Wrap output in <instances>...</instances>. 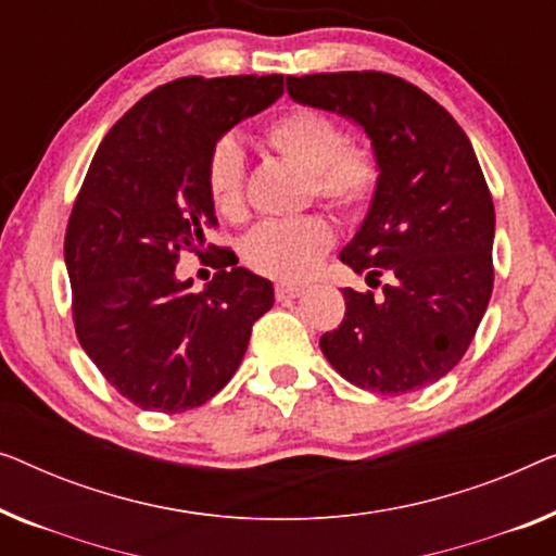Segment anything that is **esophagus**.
Wrapping results in <instances>:
<instances>
[{
  "instance_id": "obj_1",
  "label": "esophagus",
  "mask_w": 556,
  "mask_h": 556,
  "mask_svg": "<svg viewBox=\"0 0 556 556\" xmlns=\"http://www.w3.org/2000/svg\"><path fill=\"white\" fill-rule=\"evenodd\" d=\"M303 293H305L303 286H291V283L276 286V298H278V301H293V298H301Z\"/></svg>"
}]
</instances>
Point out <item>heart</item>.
I'll return each mask as SVG.
<instances>
[{
  "mask_svg": "<svg viewBox=\"0 0 556 556\" xmlns=\"http://www.w3.org/2000/svg\"><path fill=\"white\" fill-rule=\"evenodd\" d=\"M265 140L286 160L308 173L313 195L345 215L364 213L381 185L378 155L361 142H345L336 119L313 110H293L268 125ZM207 195L223 218L245 213V157L236 138L213 144L205 165ZM333 245L331 223L320 215L265 220L243 243V258L255 273L273 280L308 278Z\"/></svg>",
  "mask_w": 556,
  "mask_h": 556,
  "instance_id": "1",
  "label": "heart"
}]
</instances>
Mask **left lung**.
<instances>
[{
  "instance_id": "obj_1",
  "label": "left lung",
  "mask_w": 556,
  "mask_h": 556,
  "mask_svg": "<svg viewBox=\"0 0 556 556\" xmlns=\"http://www.w3.org/2000/svg\"><path fill=\"white\" fill-rule=\"evenodd\" d=\"M288 94L353 119L381 163L341 261L389 283L378 295L343 288L345 316L320 351L358 389H424L462 361L494 288V203L471 142L437 100L386 72L288 77Z\"/></svg>"
}]
</instances>
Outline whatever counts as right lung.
Returning <instances> with one entry per match:
<instances>
[{
    "label": "right lung",
    "instance_id": "add662e5",
    "mask_svg": "<svg viewBox=\"0 0 556 556\" xmlns=\"http://www.w3.org/2000/svg\"><path fill=\"white\" fill-rule=\"evenodd\" d=\"M283 94V75L180 77L132 104L104 135L72 207L64 263L72 318L110 386L144 412L203 406L238 371L273 283L211 245L205 165L240 119ZM190 250L219 268L203 292L174 276Z\"/></svg>",
    "mask_w": 556,
    "mask_h": 556
}]
</instances>
